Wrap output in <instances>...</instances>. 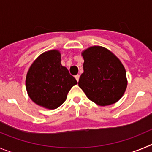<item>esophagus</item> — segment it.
I'll return each instance as SVG.
<instances>
[{"mask_svg":"<svg viewBox=\"0 0 152 152\" xmlns=\"http://www.w3.org/2000/svg\"><path fill=\"white\" fill-rule=\"evenodd\" d=\"M79 78H80V75H75V79H76V80H77V82H78V81H79Z\"/></svg>","mask_w":152,"mask_h":152,"instance_id":"esophagus-1","label":"esophagus"}]
</instances>
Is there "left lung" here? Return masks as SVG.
<instances>
[{
  "label": "left lung",
  "mask_w": 152,
  "mask_h": 152,
  "mask_svg": "<svg viewBox=\"0 0 152 152\" xmlns=\"http://www.w3.org/2000/svg\"><path fill=\"white\" fill-rule=\"evenodd\" d=\"M81 56L84 73L78 86L88 99L103 107L120 100L128 84L121 61L111 51L99 45L84 49Z\"/></svg>",
  "instance_id": "1"
}]
</instances>
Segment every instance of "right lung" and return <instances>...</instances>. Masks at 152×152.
<instances>
[{
  "mask_svg": "<svg viewBox=\"0 0 152 152\" xmlns=\"http://www.w3.org/2000/svg\"><path fill=\"white\" fill-rule=\"evenodd\" d=\"M77 80L61 65V52L57 49L42 53L32 63L26 77L28 96L36 104L54 110L67 99Z\"/></svg>",
  "mask_w": 152,
  "mask_h": 152,
  "instance_id": "obj_1",
  "label": "right lung"
}]
</instances>
